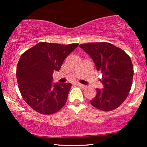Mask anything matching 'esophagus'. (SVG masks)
<instances>
[{"label":"esophagus","mask_w":147,"mask_h":147,"mask_svg":"<svg viewBox=\"0 0 147 147\" xmlns=\"http://www.w3.org/2000/svg\"><path fill=\"white\" fill-rule=\"evenodd\" d=\"M77 85L79 86H80V87H82V88H86V86H84V85H83V84H79V83H78V84H77Z\"/></svg>","instance_id":"34e87169"}]
</instances>
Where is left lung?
I'll list each match as a JSON object with an SVG mask.
<instances>
[{
	"label": "left lung",
	"mask_w": 147,
	"mask_h": 147,
	"mask_svg": "<svg viewBox=\"0 0 147 147\" xmlns=\"http://www.w3.org/2000/svg\"><path fill=\"white\" fill-rule=\"evenodd\" d=\"M79 47L90 55L96 69L102 72L104 88H97L90 104L103 111L119 107L129 95L133 77L131 58L122 49L106 42L83 43Z\"/></svg>",
	"instance_id": "obj_1"
}]
</instances>
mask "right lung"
<instances>
[{
    "instance_id": "add662e5",
    "label": "right lung",
    "mask_w": 147,
    "mask_h": 147,
    "mask_svg": "<svg viewBox=\"0 0 147 147\" xmlns=\"http://www.w3.org/2000/svg\"><path fill=\"white\" fill-rule=\"evenodd\" d=\"M78 45L41 42L20 57L16 68L18 88L33 110L51 115L65 105L72 84H52V75L60 70L64 59Z\"/></svg>"
}]
</instances>
